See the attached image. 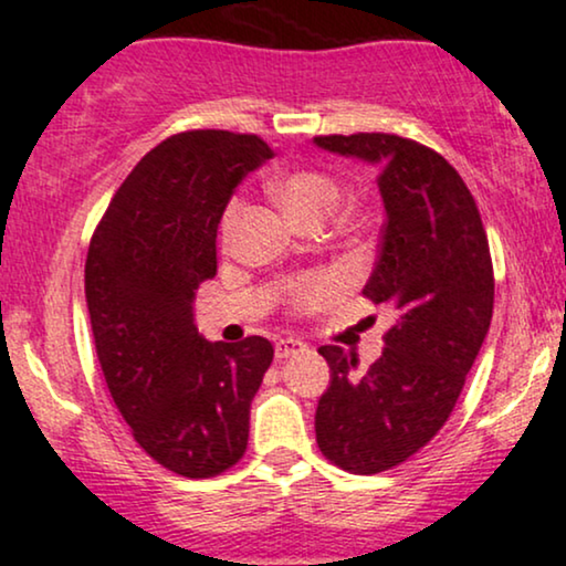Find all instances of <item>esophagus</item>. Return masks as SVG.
Returning <instances> with one entry per match:
<instances>
[{"mask_svg": "<svg viewBox=\"0 0 566 566\" xmlns=\"http://www.w3.org/2000/svg\"><path fill=\"white\" fill-rule=\"evenodd\" d=\"M306 348L304 340L298 338H281L275 344V357L277 359H289V357H296V354H302Z\"/></svg>", "mask_w": 566, "mask_h": 566, "instance_id": "esophagus-1", "label": "esophagus"}]
</instances>
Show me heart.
<instances>
[{
    "label": "heart",
    "mask_w": 566,
    "mask_h": 566,
    "mask_svg": "<svg viewBox=\"0 0 566 566\" xmlns=\"http://www.w3.org/2000/svg\"><path fill=\"white\" fill-rule=\"evenodd\" d=\"M272 193L289 209L291 214L304 226L310 222H323L333 212L340 199V186L323 170H291L285 176L272 180ZM241 199L233 197L228 201L226 212L220 218L222 241H230L239 226ZM336 294V281L327 275H306L291 283V306L294 310H315V306L331 302Z\"/></svg>",
    "instance_id": "heart-1"
}]
</instances>
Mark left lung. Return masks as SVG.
Returning <instances> with one entry per match:
<instances>
[{
	"mask_svg": "<svg viewBox=\"0 0 566 566\" xmlns=\"http://www.w3.org/2000/svg\"><path fill=\"white\" fill-rule=\"evenodd\" d=\"M319 149L378 167L386 207L365 294L396 312L369 369L319 346L331 386L317 446L340 470L378 475L428 446L457 407L493 317V262L470 188L438 151L394 134L315 136Z\"/></svg>",
	"mask_w": 566,
	"mask_h": 566,
	"instance_id": "1",
	"label": "left lung"
}]
</instances>
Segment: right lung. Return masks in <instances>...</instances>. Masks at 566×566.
Masks as SVG:
<instances>
[{
    "label": "right lung",
    "instance_id": "right-lung-1",
    "mask_svg": "<svg viewBox=\"0 0 566 566\" xmlns=\"http://www.w3.org/2000/svg\"><path fill=\"white\" fill-rule=\"evenodd\" d=\"M272 149L254 134L186 130L157 144L109 201L86 256L96 357L136 443L184 478H214L247 451L251 399L272 344H209L197 289L218 272V226Z\"/></svg>",
    "mask_w": 566,
    "mask_h": 566
}]
</instances>
